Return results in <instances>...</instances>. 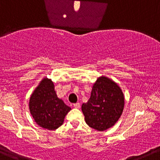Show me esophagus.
<instances>
[{
	"label": "esophagus",
	"mask_w": 160,
	"mask_h": 160,
	"mask_svg": "<svg viewBox=\"0 0 160 160\" xmlns=\"http://www.w3.org/2000/svg\"><path fill=\"white\" fill-rule=\"evenodd\" d=\"M73 106H74L76 108H79L80 107V104L79 102L74 103V104H73Z\"/></svg>",
	"instance_id": "esophagus-1"
}]
</instances>
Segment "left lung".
<instances>
[{
	"label": "left lung",
	"mask_w": 160,
	"mask_h": 160,
	"mask_svg": "<svg viewBox=\"0 0 160 160\" xmlns=\"http://www.w3.org/2000/svg\"><path fill=\"white\" fill-rule=\"evenodd\" d=\"M124 106V94L119 86L111 79L102 76L93 84L90 98L81 108L89 127L103 131L115 125Z\"/></svg>",
	"instance_id": "8db88e82"
}]
</instances>
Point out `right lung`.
<instances>
[{
  "mask_svg": "<svg viewBox=\"0 0 160 160\" xmlns=\"http://www.w3.org/2000/svg\"><path fill=\"white\" fill-rule=\"evenodd\" d=\"M29 107L36 124L50 131L62 125L66 115L71 109L58 97L53 82L46 77L31 95Z\"/></svg>",
  "mask_w": 160,
  "mask_h": 160,
  "instance_id": "add662e5",
  "label": "right lung"
}]
</instances>
